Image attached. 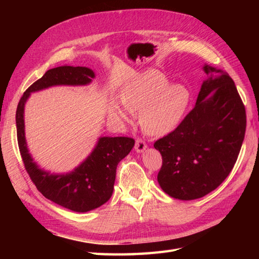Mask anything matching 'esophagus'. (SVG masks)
I'll return each instance as SVG.
<instances>
[{"mask_svg": "<svg viewBox=\"0 0 259 259\" xmlns=\"http://www.w3.org/2000/svg\"><path fill=\"white\" fill-rule=\"evenodd\" d=\"M147 149V145H146V142L144 141V140H141V139H138L136 141V145H135V150L137 151V152H144L145 150Z\"/></svg>", "mask_w": 259, "mask_h": 259, "instance_id": "34e87169", "label": "esophagus"}]
</instances>
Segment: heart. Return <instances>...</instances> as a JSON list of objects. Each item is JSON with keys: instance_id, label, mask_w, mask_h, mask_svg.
<instances>
[{"instance_id": "1", "label": "heart", "mask_w": 259, "mask_h": 259, "mask_svg": "<svg viewBox=\"0 0 259 259\" xmlns=\"http://www.w3.org/2000/svg\"><path fill=\"white\" fill-rule=\"evenodd\" d=\"M119 100L124 109L117 102L111 103V117L130 122L128 111L140 113V124L146 134L163 136L172 131L183 118L190 92L183 84H169L162 73L149 70L126 83L120 91Z\"/></svg>"}]
</instances>
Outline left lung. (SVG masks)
Masks as SVG:
<instances>
[{
    "label": "left lung",
    "mask_w": 259,
    "mask_h": 259,
    "mask_svg": "<svg viewBox=\"0 0 259 259\" xmlns=\"http://www.w3.org/2000/svg\"><path fill=\"white\" fill-rule=\"evenodd\" d=\"M195 108L172 133L155 142L162 167L158 183L170 197L194 200L214 190L237 160L246 131V111L233 79L205 64Z\"/></svg>",
    "instance_id": "1"
}]
</instances>
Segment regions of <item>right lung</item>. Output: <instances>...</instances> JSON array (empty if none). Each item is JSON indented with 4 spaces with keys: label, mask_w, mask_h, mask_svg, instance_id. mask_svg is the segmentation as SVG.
I'll return each instance as SVG.
<instances>
[{
    "label": "right lung",
    "mask_w": 259,
    "mask_h": 259,
    "mask_svg": "<svg viewBox=\"0 0 259 259\" xmlns=\"http://www.w3.org/2000/svg\"><path fill=\"white\" fill-rule=\"evenodd\" d=\"M95 78L93 70L87 67L63 65L50 69L24 92L16 109L19 148L30 178L48 199L76 212L93 210L110 199L118 163L128 156L135 146V140L128 137H100L90 155L72 171L67 174L47 171L33 160L27 148L24 108L33 92L56 85H88Z\"/></svg>",
    "instance_id": "1"
}]
</instances>
